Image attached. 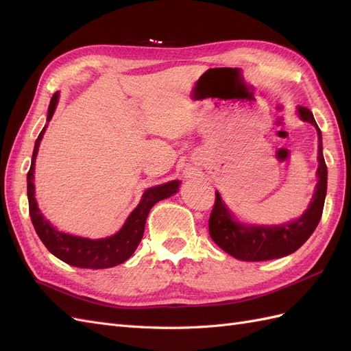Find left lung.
<instances>
[{
	"mask_svg": "<svg viewBox=\"0 0 351 351\" xmlns=\"http://www.w3.org/2000/svg\"><path fill=\"white\" fill-rule=\"evenodd\" d=\"M303 121L315 125L319 141L317 149V183L315 195L304 214L295 221L282 226H249L241 224L232 217L228 208L215 192V205L209 217V236L218 246L231 254L232 258L247 262L269 261L287 256L299 249L312 236L316 226L319 224L325 196H326V164L322 154V134L317 127L313 114L304 107L297 108Z\"/></svg>",
	"mask_w": 351,
	"mask_h": 351,
	"instance_id": "left-lung-1",
	"label": "left lung"
}]
</instances>
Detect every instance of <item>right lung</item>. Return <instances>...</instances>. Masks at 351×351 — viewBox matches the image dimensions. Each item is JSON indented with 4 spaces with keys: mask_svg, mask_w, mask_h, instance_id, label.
Masks as SVG:
<instances>
[{
    "mask_svg": "<svg viewBox=\"0 0 351 351\" xmlns=\"http://www.w3.org/2000/svg\"><path fill=\"white\" fill-rule=\"evenodd\" d=\"M58 98V92L52 95L48 107L47 121H49L52 119V115H54ZM45 130L47 125L42 129L35 142L34 155H32V164L27 173L29 215L40 241L45 244V247L54 254V256H57L62 262L71 265V267L88 269H105L117 267V265L125 262L134 253L137 246H139V243L143 237L145 222L151 208L156 202L177 193L180 182L178 180H174V182L147 189L143 193L139 205L136 206V209L129 215V218L125 219L121 230L114 236L90 240L84 237L71 236L67 234V232H61L52 227L49 224V221H47L44 215L40 214L35 199V161L39 149V143L42 141V137H44Z\"/></svg>",
    "mask_w": 351,
    "mask_h": 351,
    "instance_id": "obj_1",
    "label": "right lung"
}]
</instances>
